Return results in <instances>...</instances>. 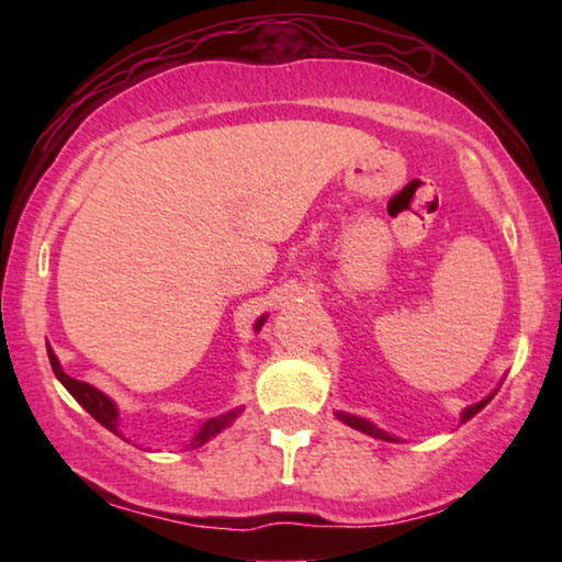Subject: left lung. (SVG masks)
Returning a JSON list of instances; mask_svg holds the SVG:
<instances>
[{"label": "left lung", "instance_id": "left-lung-1", "mask_svg": "<svg viewBox=\"0 0 562 562\" xmlns=\"http://www.w3.org/2000/svg\"><path fill=\"white\" fill-rule=\"evenodd\" d=\"M498 391V389H496ZM496 391H491L488 396H483L481 402H475V404H471V406H465L463 412H460V425H463V422H468L471 417H475V414H479L483 406H486L491 398L496 396ZM335 417L342 422V425H348V427H352V429H358V432H363V435H371V437H375V440H383V442H402L398 440V437H394V435H389V432H383V429H379L373 425V422H368V419H363V417H358V414H348V412H335Z\"/></svg>", "mask_w": 562, "mask_h": 562}]
</instances>
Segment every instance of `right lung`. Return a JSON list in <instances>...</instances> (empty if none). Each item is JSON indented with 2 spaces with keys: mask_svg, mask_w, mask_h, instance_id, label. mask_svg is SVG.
<instances>
[{
  "mask_svg": "<svg viewBox=\"0 0 562 562\" xmlns=\"http://www.w3.org/2000/svg\"><path fill=\"white\" fill-rule=\"evenodd\" d=\"M266 319H268V314H260V317L256 319V325H252V329H258L266 325ZM48 358H50V366H53V373H56V379L64 383L66 386V391L68 394H71L76 402H79L83 409H87L91 417H94L99 425L102 427H106L110 429V432H114V435H120V437H125L120 432V409H117V404L112 402L110 396L104 394V391H99L97 386H91V383H87V381H79V379H71V375H68L64 368H60V360L56 358V352H53V348L48 345ZM243 414V406H235V409H229V412H225V414H217V417H210V419H204L202 425H199V429H196V435L191 437V440L183 445V450H194V448H202L204 442H210L212 437H217L222 429H227L229 425H233V422L240 417Z\"/></svg>",
  "mask_w": 562,
  "mask_h": 562,
  "instance_id": "1",
  "label": "right lung"
}]
</instances>
